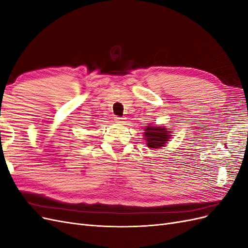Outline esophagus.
I'll return each mask as SVG.
<instances>
[{
  "mask_svg": "<svg viewBox=\"0 0 248 248\" xmlns=\"http://www.w3.org/2000/svg\"><path fill=\"white\" fill-rule=\"evenodd\" d=\"M115 121H116L117 123L123 124V123H125V118H122V117H115Z\"/></svg>",
  "mask_w": 248,
  "mask_h": 248,
  "instance_id": "1",
  "label": "esophagus"
}]
</instances>
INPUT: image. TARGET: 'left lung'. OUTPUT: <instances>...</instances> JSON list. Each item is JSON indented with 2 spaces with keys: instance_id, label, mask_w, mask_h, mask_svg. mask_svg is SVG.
I'll return each mask as SVG.
<instances>
[{
  "instance_id": "obj_1",
  "label": "left lung",
  "mask_w": 248,
  "mask_h": 248,
  "mask_svg": "<svg viewBox=\"0 0 248 248\" xmlns=\"http://www.w3.org/2000/svg\"><path fill=\"white\" fill-rule=\"evenodd\" d=\"M170 137L171 132L166 126L150 123L145 127L144 140H146L147 147L150 149H161L170 141Z\"/></svg>"
}]
</instances>
